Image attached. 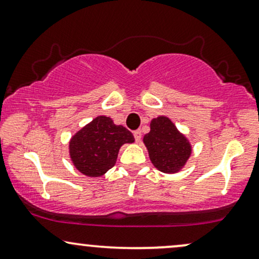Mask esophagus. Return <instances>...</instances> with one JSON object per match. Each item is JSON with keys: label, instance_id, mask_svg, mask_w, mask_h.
<instances>
[{"label": "esophagus", "instance_id": "34e87169", "mask_svg": "<svg viewBox=\"0 0 259 259\" xmlns=\"http://www.w3.org/2000/svg\"><path fill=\"white\" fill-rule=\"evenodd\" d=\"M141 136H142L141 130H135V132H134V138H135L136 142L141 141Z\"/></svg>", "mask_w": 259, "mask_h": 259}]
</instances>
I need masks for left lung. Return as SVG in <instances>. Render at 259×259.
<instances>
[{
	"label": "left lung",
	"instance_id": "8db88e82",
	"mask_svg": "<svg viewBox=\"0 0 259 259\" xmlns=\"http://www.w3.org/2000/svg\"><path fill=\"white\" fill-rule=\"evenodd\" d=\"M143 142L148 149L151 161L163 172L179 171L191 155L188 141L166 117L152 120L151 132L146 134Z\"/></svg>",
	"mask_w": 259,
	"mask_h": 259
}]
</instances>
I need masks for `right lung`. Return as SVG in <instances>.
<instances>
[{
  "label": "right lung",
  "instance_id": "1",
  "mask_svg": "<svg viewBox=\"0 0 259 259\" xmlns=\"http://www.w3.org/2000/svg\"><path fill=\"white\" fill-rule=\"evenodd\" d=\"M132 142L134 135L126 127L113 124L110 117L100 116L71 140V159L84 175L98 177L116 164L120 146Z\"/></svg>",
  "mask_w": 259,
  "mask_h": 259
}]
</instances>
